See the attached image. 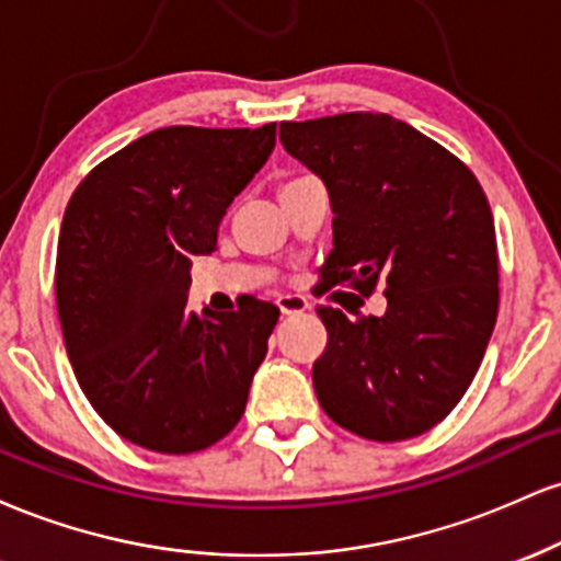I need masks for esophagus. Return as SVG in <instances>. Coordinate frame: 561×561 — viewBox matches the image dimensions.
<instances>
[{"label":"esophagus","mask_w":561,"mask_h":561,"mask_svg":"<svg viewBox=\"0 0 561 561\" xmlns=\"http://www.w3.org/2000/svg\"><path fill=\"white\" fill-rule=\"evenodd\" d=\"M276 306H279L282 317H295V313H302L308 308V300L302 295H279L276 298Z\"/></svg>","instance_id":"obj_1"}]
</instances>
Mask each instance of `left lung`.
Masks as SVG:
<instances>
[{"instance_id":"obj_1","label":"left lung","mask_w":561,"mask_h":561,"mask_svg":"<svg viewBox=\"0 0 561 561\" xmlns=\"http://www.w3.org/2000/svg\"><path fill=\"white\" fill-rule=\"evenodd\" d=\"M293 158L324 182L334 248L321 289L385 287L382 317L317 308L313 390L332 422L392 443L433 430L478 375L499 313L493 214L474 173L385 113L282 124Z\"/></svg>"}]
</instances>
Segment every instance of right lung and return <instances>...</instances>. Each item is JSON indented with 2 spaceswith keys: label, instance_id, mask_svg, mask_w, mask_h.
<instances>
[{
  "label": "right lung",
  "instance_id": "add662e5",
  "mask_svg": "<svg viewBox=\"0 0 561 561\" xmlns=\"http://www.w3.org/2000/svg\"><path fill=\"white\" fill-rule=\"evenodd\" d=\"M276 145L261 128L169 126L134 139L76 186L57 240L55 295L83 396L121 437L195 454L244 414L279 308L190 311V266Z\"/></svg>",
  "mask_w": 561,
  "mask_h": 561
}]
</instances>
